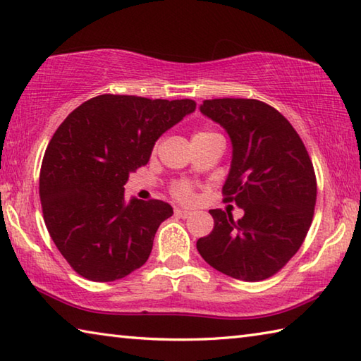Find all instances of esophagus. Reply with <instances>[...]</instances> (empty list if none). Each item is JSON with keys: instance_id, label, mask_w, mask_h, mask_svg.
Segmentation results:
<instances>
[{"instance_id": "obj_1", "label": "esophagus", "mask_w": 361, "mask_h": 361, "mask_svg": "<svg viewBox=\"0 0 361 361\" xmlns=\"http://www.w3.org/2000/svg\"><path fill=\"white\" fill-rule=\"evenodd\" d=\"M189 214H191V212H188V209H185V208H175L176 218L186 219V218H189Z\"/></svg>"}]
</instances>
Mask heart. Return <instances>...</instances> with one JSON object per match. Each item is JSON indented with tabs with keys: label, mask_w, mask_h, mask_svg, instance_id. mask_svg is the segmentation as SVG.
Returning <instances> with one entry per match:
<instances>
[{
	"label": "heart",
	"mask_w": 361,
	"mask_h": 361,
	"mask_svg": "<svg viewBox=\"0 0 361 361\" xmlns=\"http://www.w3.org/2000/svg\"><path fill=\"white\" fill-rule=\"evenodd\" d=\"M200 134H208V133H195L194 135H200ZM173 195L176 199L180 200H189L192 197V186L189 185V183L186 181H180L176 183V185L173 186Z\"/></svg>",
	"instance_id": "b5f03b06"
}]
</instances>
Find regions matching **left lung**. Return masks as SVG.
<instances>
[{
	"instance_id": "1",
	"label": "left lung",
	"mask_w": 361,
	"mask_h": 361,
	"mask_svg": "<svg viewBox=\"0 0 361 361\" xmlns=\"http://www.w3.org/2000/svg\"><path fill=\"white\" fill-rule=\"evenodd\" d=\"M200 112L221 124L232 142V162L222 186L224 202L243 209H209L214 227L197 251L227 276L255 283L278 273L310 231L317 185L297 130L276 109L255 99L203 101Z\"/></svg>"
}]
</instances>
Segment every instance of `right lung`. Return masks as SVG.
I'll return each mask as SVG.
<instances>
[{
    "label": "right lung",
    "instance_id": "add662e5",
    "mask_svg": "<svg viewBox=\"0 0 361 361\" xmlns=\"http://www.w3.org/2000/svg\"><path fill=\"white\" fill-rule=\"evenodd\" d=\"M194 110L191 99L102 94L56 129L39 195L51 240L80 276L110 283L148 260L156 231L173 208L162 200L128 202L123 186L148 164L156 140Z\"/></svg>",
    "mask_w": 361,
    "mask_h": 361
}]
</instances>
